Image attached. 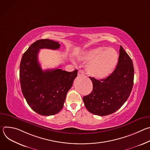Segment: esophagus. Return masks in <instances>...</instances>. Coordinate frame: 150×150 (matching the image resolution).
I'll use <instances>...</instances> for the list:
<instances>
[{
	"label": "esophagus",
	"instance_id": "34e87169",
	"mask_svg": "<svg viewBox=\"0 0 150 150\" xmlns=\"http://www.w3.org/2000/svg\"><path fill=\"white\" fill-rule=\"evenodd\" d=\"M78 75L79 76H83V75H84V71H83L82 70H79L78 71Z\"/></svg>",
	"mask_w": 150,
	"mask_h": 150
}]
</instances>
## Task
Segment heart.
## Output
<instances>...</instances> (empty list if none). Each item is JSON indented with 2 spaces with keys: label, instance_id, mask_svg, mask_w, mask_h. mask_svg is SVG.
Returning a JSON list of instances; mask_svg holds the SVG:
<instances>
[{
  "label": "heart",
  "instance_id": "obj_1",
  "mask_svg": "<svg viewBox=\"0 0 150 150\" xmlns=\"http://www.w3.org/2000/svg\"><path fill=\"white\" fill-rule=\"evenodd\" d=\"M81 58L90 61L87 68L90 74L97 77H104L115 68L118 54L113 49L99 47L83 52Z\"/></svg>",
  "mask_w": 150,
  "mask_h": 150
}]
</instances>
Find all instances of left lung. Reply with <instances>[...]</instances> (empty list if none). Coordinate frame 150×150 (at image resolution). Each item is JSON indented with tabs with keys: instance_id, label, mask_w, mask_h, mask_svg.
<instances>
[{
	"instance_id": "8db88e82",
	"label": "left lung",
	"mask_w": 150,
	"mask_h": 150,
	"mask_svg": "<svg viewBox=\"0 0 150 150\" xmlns=\"http://www.w3.org/2000/svg\"><path fill=\"white\" fill-rule=\"evenodd\" d=\"M134 78L132 59L120 46L117 65L112 74L100 80L90 77L93 89L83 97L85 108L90 113L101 116L115 112L129 97Z\"/></svg>"
}]
</instances>
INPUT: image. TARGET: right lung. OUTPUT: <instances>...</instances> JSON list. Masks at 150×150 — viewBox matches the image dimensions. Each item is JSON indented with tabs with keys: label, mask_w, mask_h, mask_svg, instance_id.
Returning <instances> with one entry per match:
<instances>
[{
	"label": "right lung",
	"mask_w": 150,
	"mask_h": 150,
	"mask_svg": "<svg viewBox=\"0 0 150 150\" xmlns=\"http://www.w3.org/2000/svg\"><path fill=\"white\" fill-rule=\"evenodd\" d=\"M59 48V42L37 40L24 53L20 63L19 80L24 97L30 108L42 116L54 115L61 110L77 76L76 69L73 72L58 68L42 70L38 61L40 49Z\"/></svg>",
	"instance_id": "right-lung-1"
}]
</instances>
